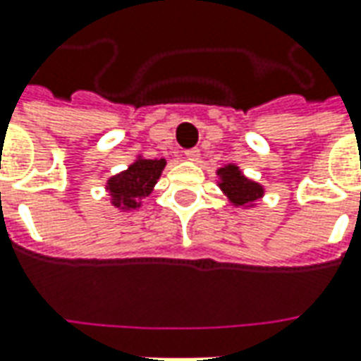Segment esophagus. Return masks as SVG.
I'll return each instance as SVG.
<instances>
[{"instance_id":"esophagus-1","label":"esophagus","mask_w":361,"mask_h":361,"mask_svg":"<svg viewBox=\"0 0 361 361\" xmlns=\"http://www.w3.org/2000/svg\"><path fill=\"white\" fill-rule=\"evenodd\" d=\"M185 158H188V160H191V162H197L199 148H189V150H185Z\"/></svg>"}]
</instances>
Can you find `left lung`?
Segmentation results:
<instances>
[{"instance_id": "obj_1", "label": "left lung", "mask_w": 361, "mask_h": 361, "mask_svg": "<svg viewBox=\"0 0 361 361\" xmlns=\"http://www.w3.org/2000/svg\"><path fill=\"white\" fill-rule=\"evenodd\" d=\"M216 173L221 176V183L219 185H221V189L226 193V197L231 199V203H234V205H248L252 201L262 197V193H264V189L259 188L258 183L246 180L236 166L221 168Z\"/></svg>"}]
</instances>
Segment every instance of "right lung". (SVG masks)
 Instances as JSON below:
<instances>
[{"mask_svg":"<svg viewBox=\"0 0 361 361\" xmlns=\"http://www.w3.org/2000/svg\"><path fill=\"white\" fill-rule=\"evenodd\" d=\"M166 160H142L138 158L137 162L130 164L128 170L113 176L107 181L113 203L123 209H137L140 205V199H145L152 188L156 180L160 178Z\"/></svg>","mask_w":361,"mask_h":361,"instance_id":"1","label":"right lung"}]
</instances>
